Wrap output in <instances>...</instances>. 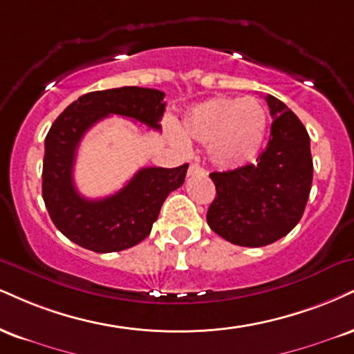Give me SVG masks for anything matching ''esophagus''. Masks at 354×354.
Returning a JSON list of instances; mask_svg holds the SVG:
<instances>
[{
  "label": "esophagus",
  "instance_id": "esophagus-1",
  "mask_svg": "<svg viewBox=\"0 0 354 354\" xmlns=\"http://www.w3.org/2000/svg\"><path fill=\"white\" fill-rule=\"evenodd\" d=\"M194 174H204V169L199 165L191 163L188 168V176H194Z\"/></svg>",
  "mask_w": 354,
  "mask_h": 354
}]
</instances>
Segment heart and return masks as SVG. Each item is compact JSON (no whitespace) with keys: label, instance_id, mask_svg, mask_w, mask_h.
Segmentation results:
<instances>
[{"label":"heart","instance_id":"obj_1","mask_svg":"<svg viewBox=\"0 0 354 354\" xmlns=\"http://www.w3.org/2000/svg\"><path fill=\"white\" fill-rule=\"evenodd\" d=\"M269 130V117L254 97H216L191 107L183 117L173 140L185 147L186 140L207 145V155L219 168H241L257 158Z\"/></svg>","mask_w":354,"mask_h":354}]
</instances>
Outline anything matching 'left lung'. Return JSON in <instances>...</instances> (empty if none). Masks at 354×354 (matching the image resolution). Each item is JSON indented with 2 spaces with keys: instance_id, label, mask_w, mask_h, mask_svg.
<instances>
[{
  "instance_id": "left-lung-1",
  "label": "left lung",
  "mask_w": 354,
  "mask_h": 354,
  "mask_svg": "<svg viewBox=\"0 0 354 354\" xmlns=\"http://www.w3.org/2000/svg\"><path fill=\"white\" fill-rule=\"evenodd\" d=\"M266 100L274 120L257 163L209 174L216 198L207 224L236 245L262 247L287 236L304 216L312 189L313 160L304 123L274 95Z\"/></svg>"
}]
</instances>
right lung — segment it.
Masks as SVG:
<instances>
[{
    "label": "right lung",
    "instance_id": "obj_1",
    "mask_svg": "<svg viewBox=\"0 0 354 354\" xmlns=\"http://www.w3.org/2000/svg\"><path fill=\"white\" fill-rule=\"evenodd\" d=\"M163 99L161 91L143 87L88 92L55 118L44 142L42 198L54 225L67 239L105 254L140 244L151 232L165 199L185 183L188 165L142 168L115 194L87 199L74 185V163L85 131L109 115L160 130Z\"/></svg>",
    "mask_w": 354,
    "mask_h": 354
}]
</instances>
